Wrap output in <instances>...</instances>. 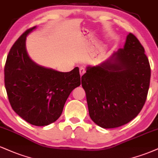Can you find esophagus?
<instances>
[{"label": "esophagus", "mask_w": 158, "mask_h": 158, "mask_svg": "<svg viewBox=\"0 0 158 158\" xmlns=\"http://www.w3.org/2000/svg\"><path fill=\"white\" fill-rule=\"evenodd\" d=\"M86 72V71H85V69L83 68H80V75H81V76H82L83 74Z\"/></svg>", "instance_id": "obj_1"}]
</instances>
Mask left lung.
Listing matches in <instances>:
<instances>
[{
	"label": "left lung",
	"mask_w": 158,
	"mask_h": 158,
	"mask_svg": "<svg viewBox=\"0 0 158 158\" xmlns=\"http://www.w3.org/2000/svg\"><path fill=\"white\" fill-rule=\"evenodd\" d=\"M86 69L81 84L89 116L97 125L119 127L140 113L149 91L151 69L144 48L134 35H127L123 49Z\"/></svg>",
	"instance_id": "obj_1"
}]
</instances>
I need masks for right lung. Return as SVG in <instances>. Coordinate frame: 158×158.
<instances>
[{
    "mask_svg": "<svg viewBox=\"0 0 158 158\" xmlns=\"http://www.w3.org/2000/svg\"><path fill=\"white\" fill-rule=\"evenodd\" d=\"M28 29L11 48L4 68L5 87L13 110L31 125L44 127L60 118L72 91L81 85L79 68L61 72L40 66L28 55Z\"/></svg>",
    "mask_w": 158,
    "mask_h": 158,
    "instance_id": "obj_1",
    "label": "right lung"
}]
</instances>
